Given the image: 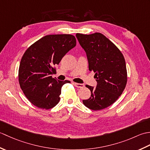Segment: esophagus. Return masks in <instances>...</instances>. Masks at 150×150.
I'll list each match as a JSON object with an SVG mask.
<instances>
[{
    "instance_id": "1",
    "label": "esophagus",
    "mask_w": 150,
    "mask_h": 150,
    "mask_svg": "<svg viewBox=\"0 0 150 150\" xmlns=\"http://www.w3.org/2000/svg\"><path fill=\"white\" fill-rule=\"evenodd\" d=\"M73 85L75 86V87H77V88H83V87L84 86L83 84L76 83V82H73Z\"/></svg>"
}]
</instances>
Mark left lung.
<instances>
[{
    "instance_id": "left-lung-1",
    "label": "left lung",
    "mask_w": 150,
    "mask_h": 150,
    "mask_svg": "<svg viewBox=\"0 0 150 150\" xmlns=\"http://www.w3.org/2000/svg\"><path fill=\"white\" fill-rule=\"evenodd\" d=\"M86 53L89 70L95 74L97 86L86 85L91 97L82 103L92 110H100L113 104L126 87L127 71L124 56L118 47L100 33L76 34Z\"/></svg>"
}]
</instances>
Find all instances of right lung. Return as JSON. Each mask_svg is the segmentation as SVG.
Masks as SVG:
<instances>
[{"instance_id":"add662e5","label":"right lung","mask_w":150,"mask_h":150,"mask_svg":"<svg viewBox=\"0 0 150 150\" xmlns=\"http://www.w3.org/2000/svg\"><path fill=\"white\" fill-rule=\"evenodd\" d=\"M76 46L71 35H49L30 46L22 56L18 69L19 84L23 93L34 106L44 110L59 103L61 88L69 81L53 78L54 66Z\"/></svg>"}]
</instances>
